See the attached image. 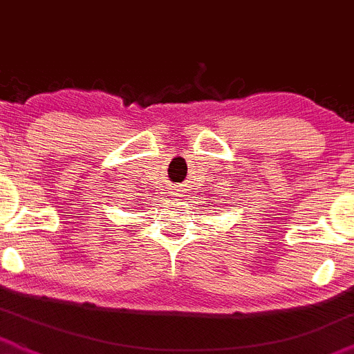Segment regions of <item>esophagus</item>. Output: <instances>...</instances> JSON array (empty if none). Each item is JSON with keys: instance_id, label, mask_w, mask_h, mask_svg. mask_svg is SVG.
Wrapping results in <instances>:
<instances>
[{"instance_id": "34e87169", "label": "esophagus", "mask_w": 354, "mask_h": 354, "mask_svg": "<svg viewBox=\"0 0 354 354\" xmlns=\"http://www.w3.org/2000/svg\"><path fill=\"white\" fill-rule=\"evenodd\" d=\"M176 196H178V194H176Z\"/></svg>"}]
</instances>
